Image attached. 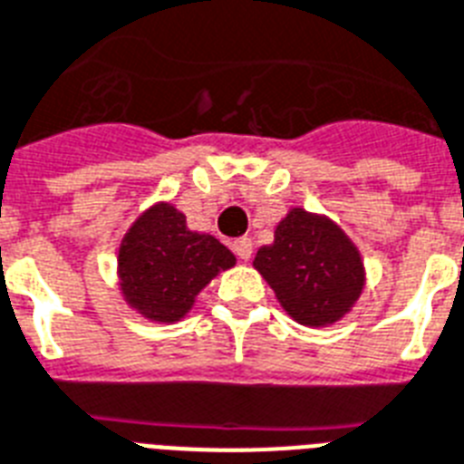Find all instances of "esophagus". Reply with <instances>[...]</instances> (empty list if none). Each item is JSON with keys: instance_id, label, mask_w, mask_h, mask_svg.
Wrapping results in <instances>:
<instances>
[{"instance_id": "1", "label": "esophagus", "mask_w": 464, "mask_h": 464, "mask_svg": "<svg viewBox=\"0 0 464 464\" xmlns=\"http://www.w3.org/2000/svg\"><path fill=\"white\" fill-rule=\"evenodd\" d=\"M233 252L238 255V259H243V262H247V259L252 257V238H247V236H243V238L233 240Z\"/></svg>"}]
</instances>
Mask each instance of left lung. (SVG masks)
I'll return each instance as SVG.
<instances>
[{
	"instance_id": "1",
	"label": "left lung",
	"mask_w": 464,
	"mask_h": 464,
	"mask_svg": "<svg viewBox=\"0 0 464 464\" xmlns=\"http://www.w3.org/2000/svg\"><path fill=\"white\" fill-rule=\"evenodd\" d=\"M255 269L278 303L303 326H329L345 317L364 288V265L355 243L326 217L293 207L262 245Z\"/></svg>"
}]
</instances>
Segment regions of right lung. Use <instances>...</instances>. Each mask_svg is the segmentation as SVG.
<instances>
[{
	"label": "right lung",
	"instance_id": "1",
	"mask_svg": "<svg viewBox=\"0 0 464 464\" xmlns=\"http://www.w3.org/2000/svg\"><path fill=\"white\" fill-rule=\"evenodd\" d=\"M236 265L233 252L209 233L190 231L186 214L169 202L142 212L119 247L123 300L145 319L173 324L195 304L219 271Z\"/></svg>",
	"mask_w": 464,
	"mask_h": 464
}]
</instances>
